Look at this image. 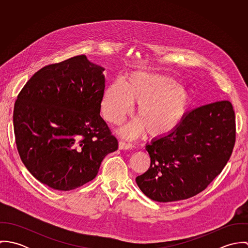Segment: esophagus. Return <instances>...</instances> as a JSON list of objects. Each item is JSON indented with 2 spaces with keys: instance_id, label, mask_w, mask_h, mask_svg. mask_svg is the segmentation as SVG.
I'll use <instances>...</instances> for the list:
<instances>
[{
  "instance_id": "1",
  "label": "esophagus",
  "mask_w": 248,
  "mask_h": 248,
  "mask_svg": "<svg viewBox=\"0 0 248 248\" xmlns=\"http://www.w3.org/2000/svg\"><path fill=\"white\" fill-rule=\"evenodd\" d=\"M118 147L120 150H129L133 148V145L131 143H127L125 141H119Z\"/></svg>"
}]
</instances>
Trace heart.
Listing matches in <instances>:
<instances>
[{
  "label": "heart",
  "mask_w": 248,
  "mask_h": 248,
  "mask_svg": "<svg viewBox=\"0 0 248 248\" xmlns=\"http://www.w3.org/2000/svg\"><path fill=\"white\" fill-rule=\"evenodd\" d=\"M193 95L183 85L169 76L134 71L111 81L103 92L101 111L108 122L119 125L131 114L134 102L139 103L140 118L120 130L127 138H134L147 130L152 137H164L182 123L193 105Z\"/></svg>",
  "instance_id": "1"
}]
</instances>
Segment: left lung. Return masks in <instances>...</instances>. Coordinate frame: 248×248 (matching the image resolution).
<instances>
[{
    "mask_svg": "<svg viewBox=\"0 0 248 248\" xmlns=\"http://www.w3.org/2000/svg\"><path fill=\"white\" fill-rule=\"evenodd\" d=\"M235 139V112L229 101L194 108L177 130L146 145L151 165L136 178L137 184L158 202L194 197L220 174Z\"/></svg>",
    "mask_w": 248,
    "mask_h": 248,
    "instance_id": "1",
    "label": "left lung"
}]
</instances>
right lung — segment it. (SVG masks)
I'll list each match as a JSON object with an SVG mask.
<instances>
[{
	"label": "right lung",
	"mask_w": 248,
	"mask_h": 248,
	"mask_svg": "<svg viewBox=\"0 0 248 248\" xmlns=\"http://www.w3.org/2000/svg\"><path fill=\"white\" fill-rule=\"evenodd\" d=\"M104 68L78 55L37 71L20 92L13 125L20 157L43 184L78 188L96 177L117 140L100 116Z\"/></svg>",
	"instance_id": "1"
}]
</instances>
